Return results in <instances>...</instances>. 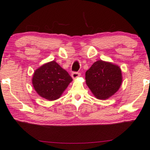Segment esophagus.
<instances>
[{"instance_id": "34e87169", "label": "esophagus", "mask_w": 150, "mask_h": 150, "mask_svg": "<svg viewBox=\"0 0 150 150\" xmlns=\"http://www.w3.org/2000/svg\"><path fill=\"white\" fill-rule=\"evenodd\" d=\"M80 76V73L76 72V71H74V72L71 73V77H72L73 79H77L78 77Z\"/></svg>"}]
</instances>
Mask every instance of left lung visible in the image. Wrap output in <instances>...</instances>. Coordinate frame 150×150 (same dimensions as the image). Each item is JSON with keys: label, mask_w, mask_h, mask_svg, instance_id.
Returning a JSON list of instances; mask_svg holds the SVG:
<instances>
[{"label": "left lung", "mask_w": 150, "mask_h": 150, "mask_svg": "<svg viewBox=\"0 0 150 150\" xmlns=\"http://www.w3.org/2000/svg\"><path fill=\"white\" fill-rule=\"evenodd\" d=\"M86 83L98 99H107L114 95L122 81L120 67L112 63L99 60L86 71Z\"/></svg>", "instance_id": "left-lung-1"}]
</instances>
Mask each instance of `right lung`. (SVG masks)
<instances>
[{
	"label": "right lung",
	"instance_id": "1",
	"mask_svg": "<svg viewBox=\"0 0 150 150\" xmlns=\"http://www.w3.org/2000/svg\"><path fill=\"white\" fill-rule=\"evenodd\" d=\"M71 81L72 79L68 71L55 61L36 70L32 78V84L36 93L49 101L59 99Z\"/></svg>",
	"mask_w": 150,
	"mask_h": 150
}]
</instances>
